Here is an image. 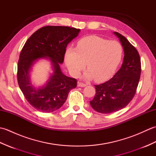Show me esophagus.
Segmentation results:
<instances>
[{"label": "esophagus", "instance_id": "34e87169", "mask_svg": "<svg viewBox=\"0 0 156 156\" xmlns=\"http://www.w3.org/2000/svg\"><path fill=\"white\" fill-rule=\"evenodd\" d=\"M87 84H84L83 82H78V87H87Z\"/></svg>", "mask_w": 156, "mask_h": 156}]
</instances>
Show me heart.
<instances>
[{
    "label": "heart",
    "instance_id": "obj_1",
    "mask_svg": "<svg viewBox=\"0 0 156 156\" xmlns=\"http://www.w3.org/2000/svg\"><path fill=\"white\" fill-rule=\"evenodd\" d=\"M122 48L119 42L90 35L79 40L77 48L69 46L65 52V62L70 74L78 76L86 66L84 78L103 82L113 75L120 63Z\"/></svg>",
    "mask_w": 156,
    "mask_h": 156
}]
</instances>
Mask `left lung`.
I'll return each instance as SVG.
<instances>
[{"mask_svg":"<svg viewBox=\"0 0 156 156\" xmlns=\"http://www.w3.org/2000/svg\"><path fill=\"white\" fill-rule=\"evenodd\" d=\"M124 49L123 62L119 70L107 82L94 85L96 94L91 107L108 114L125 107L133 99L141 76V59L137 50L123 35L114 32Z\"/></svg>","mask_w":156,"mask_h":156,"instance_id":"left-lung-1","label":"left lung"}]
</instances>
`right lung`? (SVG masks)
Segmentation results:
<instances>
[{"instance_id": "right-lung-1", "label": "right lung", "mask_w": 156, "mask_h": 156, "mask_svg": "<svg viewBox=\"0 0 156 156\" xmlns=\"http://www.w3.org/2000/svg\"><path fill=\"white\" fill-rule=\"evenodd\" d=\"M80 31L65 26H45L33 34L23 46L17 66L18 84L26 100L39 111L58 110L64 105L69 92L77 86L76 79L63 74L59 64L64 62L68 44ZM43 57L51 59L54 73L45 86L36 89L30 84L29 72L34 62Z\"/></svg>"}]
</instances>
